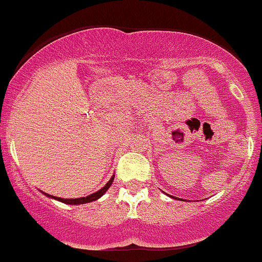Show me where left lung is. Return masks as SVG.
Returning <instances> with one entry per match:
<instances>
[{
  "mask_svg": "<svg viewBox=\"0 0 262 262\" xmlns=\"http://www.w3.org/2000/svg\"><path fill=\"white\" fill-rule=\"evenodd\" d=\"M170 196H171V195H170ZM171 198H175V196H171ZM175 199H176V198H175Z\"/></svg>",
  "mask_w": 262,
  "mask_h": 262,
  "instance_id": "obj_1",
  "label": "left lung"
}]
</instances>
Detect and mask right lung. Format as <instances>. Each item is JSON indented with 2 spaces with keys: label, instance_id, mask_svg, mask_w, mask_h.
<instances>
[{
  "label": "right lung",
  "instance_id": "add662e5",
  "mask_svg": "<svg viewBox=\"0 0 262 262\" xmlns=\"http://www.w3.org/2000/svg\"><path fill=\"white\" fill-rule=\"evenodd\" d=\"M114 178L115 175L112 176V179H110L109 181H107V184L105 185L104 187H101V189L99 190V191L94 192V194H90L87 195V196H83V198H77V199H64V198H58V196H53V195H49L47 194V192H43L44 195H47V196L50 198V199H54V200H58V202H62L64 203V204H70V205H80V204H86V203H91V202H95V200L100 199V198L102 196V195L105 194V192L107 191V189H109L110 186H112L113 181H114Z\"/></svg>",
  "mask_w": 262,
  "mask_h": 262
}]
</instances>
